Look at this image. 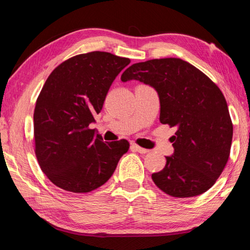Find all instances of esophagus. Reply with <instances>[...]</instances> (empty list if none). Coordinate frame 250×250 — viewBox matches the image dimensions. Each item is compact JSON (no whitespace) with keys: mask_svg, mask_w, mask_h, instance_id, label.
Returning a JSON list of instances; mask_svg holds the SVG:
<instances>
[{"mask_svg":"<svg viewBox=\"0 0 250 250\" xmlns=\"http://www.w3.org/2000/svg\"><path fill=\"white\" fill-rule=\"evenodd\" d=\"M130 149L132 150H135V151H138V152H141V154H147L148 151V149H145V148H143V147H141V146H138L137 144H132V146H130Z\"/></svg>","mask_w":250,"mask_h":250,"instance_id":"obj_1","label":"esophagus"}]
</instances>
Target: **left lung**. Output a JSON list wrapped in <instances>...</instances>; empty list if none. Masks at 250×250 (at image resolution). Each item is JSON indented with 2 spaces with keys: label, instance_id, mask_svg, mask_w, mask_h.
Masks as SVG:
<instances>
[{
  "label": "left lung",
  "instance_id": "8db88e82",
  "mask_svg": "<svg viewBox=\"0 0 250 250\" xmlns=\"http://www.w3.org/2000/svg\"><path fill=\"white\" fill-rule=\"evenodd\" d=\"M139 80L155 87L160 123L177 127L174 152L151 179L174 198H191L216 182L229 160L233 123L226 100L201 70L179 58L151 59L130 65L121 80Z\"/></svg>",
  "mask_w": 250,
  "mask_h": 250
}]
</instances>
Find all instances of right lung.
Here are the masks:
<instances>
[{
  "mask_svg": "<svg viewBox=\"0 0 250 250\" xmlns=\"http://www.w3.org/2000/svg\"><path fill=\"white\" fill-rule=\"evenodd\" d=\"M130 60L105 51L77 55L54 69L34 111L35 154L55 186L87 193L103 186L127 152L126 139L103 142L89 125Z\"/></svg>",
  "mask_w": 250,
  "mask_h": 250,
  "instance_id": "right-lung-1",
  "label": "right lung"
}]
</instances>
